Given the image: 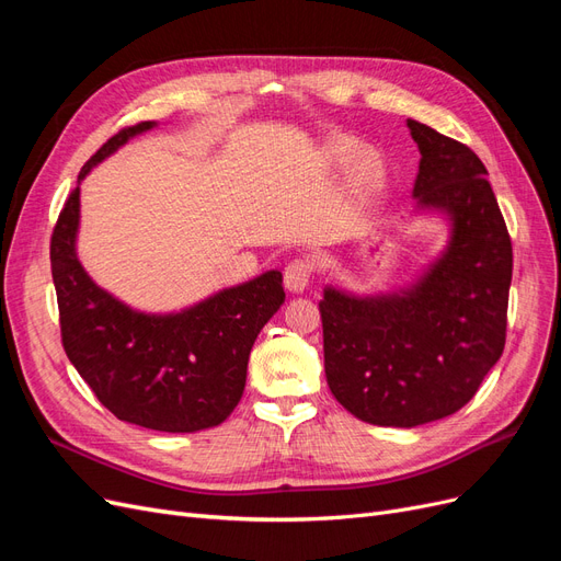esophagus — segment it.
Returning a JSON list of instances; mask_svg holds the SVG:
<instances>
[{"instance_id": "1", "label": "esophagus", "mask_w": 561, "mask_h": 561, "mask_svg": "<svg viewBox=\"0 0 561 561\" xmlns=\"http://www.w3.org/2000/svg\"><path fill=\"white\" fill-rule=\"evenodd\" d=\"M313 274V262L311 260H293L283 271V283L290 293H304L309 287Z\"/></svg>"}]
</instances>
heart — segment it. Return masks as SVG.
I'll use <instances>...</instances> for the list:
<instances>
[{
	"mask_svg": "<svg viewBox=\"0 0 561 561\" xmlns=\"http://www.w3.org/2000/svg\"><path fill=\"white\" fill-rule=\"evenodd\" d=\"M325 159L334 168H348V192L355 198H367L379 192L386 168L377 151L363 149L351 138H334L325 147Z\"/></svg>",
	"mask_w": 561,
	"mask_h": 561,
	"instance_id": "obj_1",
	"label": "heart"
}]
</instances>
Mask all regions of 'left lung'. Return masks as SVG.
I'll return each mask as SVG.
<instances>
[{
  "label": "left lung",
  "mask_w": 561,
  "mask_h": 561,
  "mask_svg": "<svg viewBox=\"0 0 561 561\" xmlns=\"http://www.w3.org/2000/svg\"><path fill=\"white\" fill-rule=\"evenodd\" d=\"M419 147L414 213L447 222V243L393 293L328 285L320 299L332 396L365 423L414 428L461 410L505 346L513 245L474 151L407 118Z\"/></svg>",
  "instance_id": "1"
}]
</instances>
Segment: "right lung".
<instances>
[{
	"label": "right lung",
	"instance_id": "add662e5",
	"mask_svg": "<svg viewBox=\"0 0 561 561\" xmlns=\"http://www.w3.org/2000/svg\"><path fill=\"white\" fill-rule=\"evenodd\" d=\"M157 126L124 128L81 168L50 239V274L65 353L98 400L135 426L198 433L219 426L239 404L254 339L285 301L283 274L266 271L171 313L133 309L89 276L77 254L79 184Z\"/></svg>",
	"mask_w": 561,
	"mask_h": 561
}]
</instances>
